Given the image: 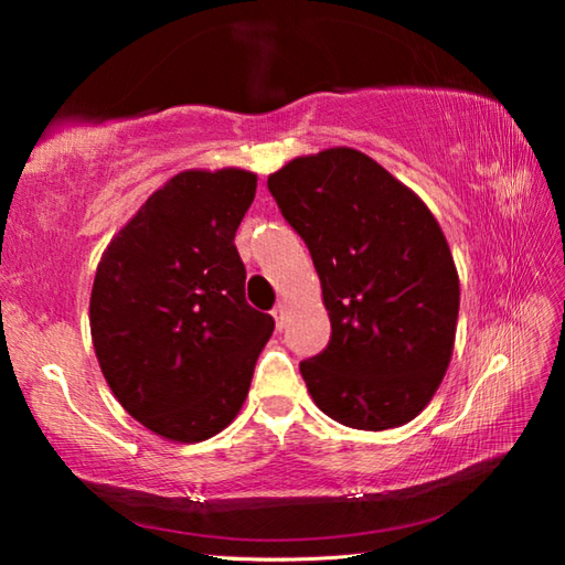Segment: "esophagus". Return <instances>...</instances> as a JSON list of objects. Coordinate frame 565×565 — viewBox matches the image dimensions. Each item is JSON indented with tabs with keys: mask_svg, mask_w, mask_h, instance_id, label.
Masks as SVG:
<instances>
[{
	"mask_svg": "<svg viewBox=\"0 0 565 565\" xmlns=\"http://www.w3.org/2000/svg\"><path fill=\"white\" fill-rule=\"evenodd\" d=\"M271 317H274V321H276V329H284V323H286V303H279L276 306V309L271 311Z\"/></svg>",
	"mask_w": 565,
	"mask_h": 565,
	"instance_id": "esophagus-1",
	"label": "esophagus"
}]
</instances>
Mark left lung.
Segmentation results:
<instances>
[{
    "label": "left lung",
    "mask_w": 565,
    "mask_h": 565,
    "mask_svg": "<svg viewBox=\"0 0 565 565\" xmlns=\"http://www.w3.org/2000/svg\"><path fill=\"white\" fill-rule=\"evenodd\" d=\"M269 191L309 246L331 319L329 347L299 366L313 404L361 431L414 420L451 363L461 301L431 209L351 147L291 159Z\"/></svg>",
    "instance_id": "obj_1"
}]
</instances>
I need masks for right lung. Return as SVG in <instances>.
I'll return each instance as SVG.
<instances>
[{
    "mask_svg": "<svg viewBox=\"0 0 565 565\" xmlns=\"http://www.w3.org/2000/svg\"><path fill=\"white\" fill-rule=\"evenodd\" d=\"M256 196L246 169H186L111 238L89 299L92 343L131 418L174 444L216 436L242 411L274 319L246 303L234 246Z\"/></svg>",
    "mask_w": 565,
    "mask_h": 565,
    "instance_id": "right-lung-1",
    "label": "right lung"
}]
</instances>
